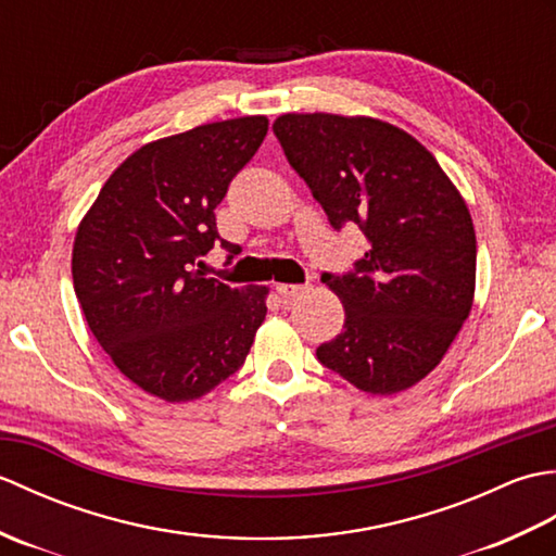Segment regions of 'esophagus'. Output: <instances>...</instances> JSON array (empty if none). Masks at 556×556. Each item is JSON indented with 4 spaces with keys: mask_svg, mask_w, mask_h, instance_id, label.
Here are the masks:
<instances>
[{
    "mask_svg": "<svg viewBox=\"0 0 556 556\" xmlns=\"http://www.w3.org/2000/svg\"><path fill=\"white\" fill-rule=\"evenodd\" d=\"M305 291H308V285H277V293H279L281 301H285V303L303 296Z\"/></svg>",
    "mask_w": 556,
    "mask_h": 556,
    "instance_id": "34e87169",
    "label": "esophagus"
}]
</instances>
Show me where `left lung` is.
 <instances>
[{
  "label": "left lung",
  "mask_w": 556,
  "mask_h": 556,
  "mask_svg": "<svg viewBox=\"0 0 556 556\" xmlns=\"http://www.w3.org/2000/svg\"><path fill=\"white\" fill-rule=\"evenodd\" d=\"M289 164L341 229L358 224L368 251L323 281L344 303V329L317 361L361 392L418 384L473 308L476 229L432 152L372 116L281 114L271 124Z\"/></svg>",
  "instance_id": "1"
}]
</instances>
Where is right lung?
<instances>
[{
	"mask_svg": "<svg viewBox=\"0 0 556 556\" xmlns=\"http://www.w3.org/2000/svg\"><path fill=\"white\" fill-rule=\"evenodd\" d=\"M265 136L257 114L152 140L78 224L71 275L90 332L128 380L169 404L239 370L267 315V287L231 289L195 269L219 239L215 207Z\"/></svg>",
	"mask_w": 556,
	"mask_h": 556,
	"instance_id": "right-lung-1",
	"label": "right lung"
}]
</instances>
